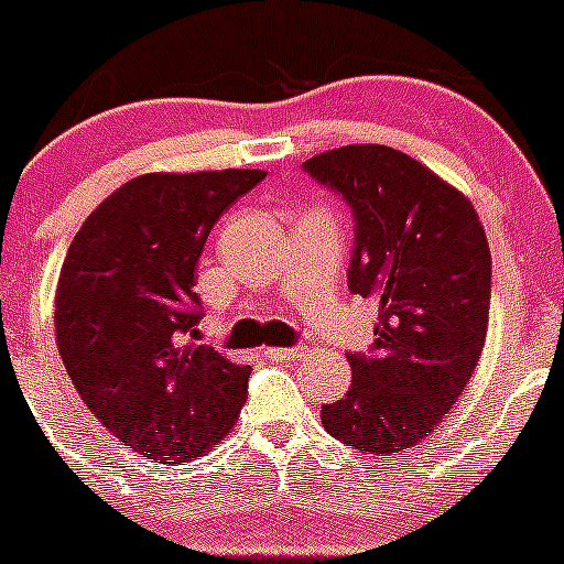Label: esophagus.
<instances>
[{
  "instance_id": "1",
  "label": "esophagus",
  "mask_w": 564,
  "mask_h": 564,
  "mask_svg": "<svg viewBox=\"0 0 564 564\" xmlns=\"http://www.w3.org/2000/svg\"><path fill=\"white\" fill-rule=\"evenodd\" d=\"M306 352H310V347H304V345L269 347V350H265V358H269V361H295V358L306 356Z\"/></svg>"
}]
</instances>
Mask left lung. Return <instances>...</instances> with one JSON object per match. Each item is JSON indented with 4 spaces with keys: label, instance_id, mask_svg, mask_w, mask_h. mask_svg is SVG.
Instances as JSON below:
<instances>
[{
    "label": "left lung",
    "instance_id": "1",
    "mask_svg": "<svg viewBox=\"0 0 564 564\" xmlns=\"http://www.w3.org/2000/svg\"><path fill=\"white\" fill-rule=\"evenodd\" d=\"M304 171L350 206L347 288L380 304L371 350L347 352L350 391L323 404V426L350 448L391 458L434 432L484 350V225L458 189L397 149L341 147Z\"/></svg>",
    "mask_w": 564,
    "mask_h": 564
}]
</instances>
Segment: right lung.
Here are the masks:
<instances>
[{
  "label": "right lung",
  "instance_id": "obj_1",
  "mask_svg": "<svg viewBox=\"0 0 564 564\" xmlns=\"http://www.w3.org/2000/svg\"><path fill=\"white\" fill-rule=\"evenodd\" d=\"M265 171L147 173L106 197L67 249L56 341L91 415L138 454L193 462L234 429L249 367L197 345L195 263Z\"/></svg>",
  "mask_w": 564,
  "mask_h": 564
}]
</instances>
